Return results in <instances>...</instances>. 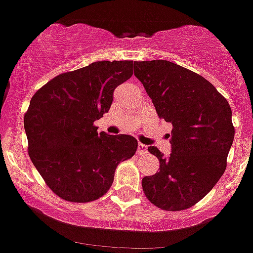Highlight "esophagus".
Instances as JSON below:
<instances>
[{
    "label": "esophagus",
    "instance_id": "esophagus-1",
    "mask_svg": "<svg viewBox=\"0 0 253 253\" xmlns=\"http://www.w3.org/2000/svg\"><path fill=\"white\" fill-rule=\"evenodd\" d=\"M147 151V146L146 145H144V144H141V142H139V144H137V154L139 155H142V154H145V152Z\"/></svg>",
    "mask_w": 253,
    "mask_h": 253
}]
</instances>
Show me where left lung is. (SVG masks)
I'll return each mask as SVG.
<instances>
[{
    "label": "left lung",
    "mask_w": 253,
    "mask_h": 253,
    "mask_svg": "<svg viewBox=\"0 0 253 253\" xmlns=\"http://www.w3.org/2000/svg\"><path fill=\"white\" fill-rule=\"evenodd\" d=\"M134 75L152 99L160 119L172 124V152L156 146L160 171L142 178L146 198L167 211L203 199L226 169L235 127L226 98L201 75L167 60L135 61Z\"/></svg>",
    "instance_id": "obj_1"
}]
</instances>
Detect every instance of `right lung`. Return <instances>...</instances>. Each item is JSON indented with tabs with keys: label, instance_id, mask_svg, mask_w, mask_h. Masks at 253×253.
<instances>
[{
	"label": "right lung",
	"instance_id": "add662e5",
	"mask_svg": "<svg viewBox=\"0 0 253 253\" xmlns=\"http://www.w3.org/2000/svg\"><path fill=\"white\" fill-rule=\"evenodd\" d=\"M132 65L131 60L93 62L57 75L32 97L24 114L28 155L64 201L101 198L118 164L136 152L135 137L98 132L94 126L111 108L116 87L131 77Z\"/></svg>",
	"mask_w": 253,
	"mask_h": 253
}]
</instances>
